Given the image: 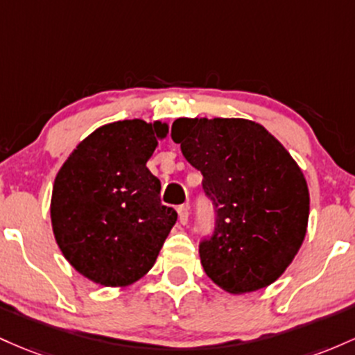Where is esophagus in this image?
Masks as SVG:
<instances>
[{
    "instance_id": "1",
    "label": "esophagus",
    "mask_w": 355,
    "mask_h": 355,
    "mask_svg": "<svg viewBox=\"0 0 355 355\" xmlns=\"http://www.w3.org/2000/svg\"><path fill=\"white\" fill-rule=\"evenodd\" d=\"M178 214H179V221L181 225H186L189 220V206L188 205H182L178 208Z\"/></svg>"
}]
</instances>
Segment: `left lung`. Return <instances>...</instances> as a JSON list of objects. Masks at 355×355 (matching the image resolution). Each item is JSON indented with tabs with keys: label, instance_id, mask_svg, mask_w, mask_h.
<instances>
[{
	"label": "left lung",
	"instance_id": "8db88e82",
	"mask_svg": "<svg viewBox=\"0 0 355 355\" xmlns=\"http://www.w3.org/2000/svg\"><path fill=\"white\" fill-rule=\"evenodd\" d=\"M171 137L201 171L216 209V231L199 246L206 275L233 295L272 285L293 261L309 225V186L295 159L248 119L181 117Z\"/></svg>",
	"mask_w": 355,
	"mask_h": 355
}]
</instances>
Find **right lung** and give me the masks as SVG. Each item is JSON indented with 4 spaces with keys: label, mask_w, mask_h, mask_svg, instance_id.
<instances>
[{
    "label": "right lung",
    "mask_w": 355,
    "mask_h": 355,
    "mask_svg": "<svg viewBox=\"0 0 355 355\" xmlns=\"http://www.w3.org/2000/svg\"><path fill=\"white\" fill-rule=\"evenodd\" d=\"M169 124L142 119L95 129L53 182L50 218L65 260L90 282L124 288L153 268L178 220L147 169Z\"/></svg>",
    "instance_id": "1"
}]
</instances>
